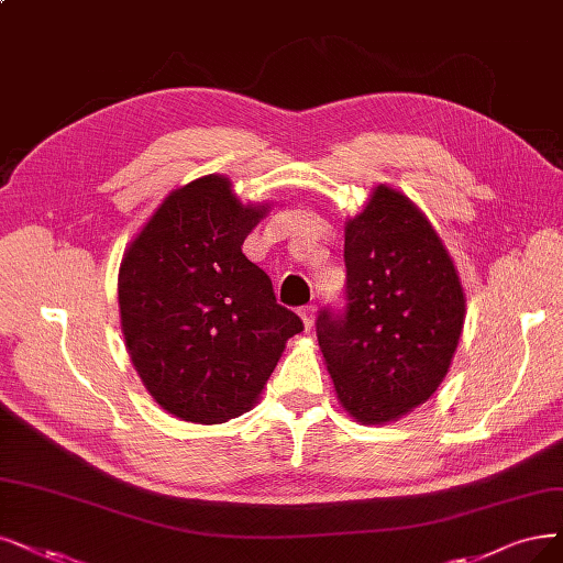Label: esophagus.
<instances>
[{
	"label": "esophagus",
	"instance_id": "34e87169",
	"mask_svg": "<svg viewBox=\"0 0 563 563\" xmlns=\"http://www.w3.org/2000/svg\"><path fill=\"white\" fill-rule=\"evenodd\" d=\"M299 318H301V322H303V329L308 331L310 327H313V322H316V306H303V308H299Z\"/></svg>",
	"mask_w": 563,
	"mask_h": 563
}]
</instances>
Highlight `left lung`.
Returning <instances> with one entry per match:
<instances>
[{
    "instance_id": "8db88e82",
    "label": "left lung",
    "mask_w": 563,
    "mask_h": 563,
    "mask_svg": "<svg viewBox=\"0 0 563 563\" xmlns=\"http://www.w3.org/2000/svg\"><path fill=\"white\" fill-rule=\"evenodd\" d=\"M343 257L347 308L320 313L322 357L352 420L397 422L448 376L466 318L464 287L427 216L383 183L345 222Z\"/></svg>"
}]
</instances>
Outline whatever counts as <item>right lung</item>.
<instances>
[{"label":"right lung","instance_id":"add662e5","mask_svg":"<svg viewBox=\"0 0 563 563\" xmlns=\"http://www.w3.org/2000/svg\"><path fill=\"white\" fill-rule=\"evenodd\" d=\"M268 203L201 176L169 192L120 262L118 306L130 360L159 408L197 424L247 412L287 339L303 329L243 255Z\"/></svg>","mask_w":563,"mask_h":563}]
</instances>
